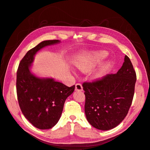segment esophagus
Masks as SVG:
<instances>
[{
	"label": "esophagus",
	"instance_id": "1",
	"mask_svg": "<svg viewBox=\"0 0 150 150\" xmlns=\"http://www.w3.org/2000/svg\"><path fill=\"white\" fill-rule=\"evenodd\" d=\"M75 90L76 91H83V86L81 84L77 83L75 85Z\"/></svg>",
	"mask_w": 150,
	"mask_h": 150
}]
</instances>
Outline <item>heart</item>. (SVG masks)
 Wrapping results in <instances>:
<instances>
[{"label": "heart", "mask_w": 150, "mask_h": 150, "mask_svg": "<svg viewBox=\"0 0 150 150\" xmlns=\"http://www.w3.org/2000/svg\"><path fill=\"white\" fill-rule=\"evenodd\" d=\"M107 55V53L105 51H96L93 54H91L87 59H78L75 62V65L80 70L82 71H88L92 68L96 63L99 62L101 59H103ZM105 68V66H101L100 68L96 72L95 76L96 77L100 76L103 74Z\"/></svg>", "instance_id": "obj_1"}]
</instances>
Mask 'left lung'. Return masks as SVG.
Here are the masks:
<instances>
[{
    "instance_id": "1",
    "label": "left lung",
    "mask_w": 150,
    "mask_h": 150,
    "mask_svg": "<svg viewBox=\"0 0 150 150\" xmlns=\"http://www.w3.org/2000/svg\"><path fill=\"white\" fill-rule=\"evenodd\" d=\"M137 76L127 56L118 72L82 84L85 95L84 112L94 127L108 131L126 116L134 95Z\"/></svg>"
}]
</instances>
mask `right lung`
<instances>
[{"mask_svg": "<svg viewBox=\"0 0 150 150\" xmlns=\"http://www.w3.org/2000/svg\"><path fill=\"white\" fill-rule=\"evenodd\" d=\"M59 42L58 40L43 41L28 51L19 62L16 73L19 107L25 118L40 129H49L56 125L61 118L65 101L75 87H68L52 79H40L30 71L37 52Z\"/></svg>", "mask_w": 150, "mask_h": 150, "instance_id": "right-lung-1", "label": "right lung"}]
</instances>
